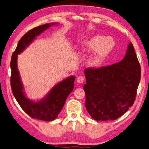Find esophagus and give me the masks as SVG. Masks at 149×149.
<instances>
[{
    "instance_id": "obj_1",
    "label": "esophagus",
    "mask_w": 149,
    "mask_h": 149,
    "mask_svg": "<svg viewBox=\"0 0 149 149\" xmlns=\"http://www.w3.org/2000/svg\"><path fill=\"white\" fill-rule=\"evenodd\" d=\"M84 78L82 76H79V77L77 78V82L78 83H80V84H81V83L84 82Z\"/></svg>"
}]
</instances>
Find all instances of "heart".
Returning a JSON list of instances; mask_svg holds the SVG:
<instances>
[{"label":"heart","mask_w":149,"mask_h":149,"mask_svg":"<svg viewBox=\"0 0 149 149\" xmlns=\"http://www.w3.org/2000/svg\"><path fill=\"white\" fill-rule=\"evenodd\" d=\"M114 46L115 42L112 37L102 36H95L79 42L80 47L93 49L86 60V64L90 67H98L104 63Z\"/></svg>","instance_id":"1"}]
</instances>
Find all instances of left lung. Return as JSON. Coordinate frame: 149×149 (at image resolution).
I'll return each mask as SVG.
<instances>
[{
	"mask_svg": "<svg viewBox=\"0 0 149 149\" xmlns=\"http://www.w3.org/2000/svg\"><path fill=\"white\" fill-rule=\"evenodd\" d=\"M86 108L96 120H116L133 105L141 77V68L134 47L127 46L119 63L84 70Z\"/></svg>",
	"mask_w": 149,
	"mask_h": 149,
	"instance_id": "8db88e82",
	"label": "left lung"
}]
</instances>
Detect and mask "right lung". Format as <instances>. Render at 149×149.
<instances>
[{
	"label": "right lung",
	"instance_id": "add662e5",
	"mask_svg": "<svg viewBox=\"0 0 149 149\" xmlns=\"http://www.w3.org/2000/svg\"><path fill=\"white\" fill-rule=\"evenodd\" d=\"M58 23H46L29 31L21 39L15 51L13 53L11 60V86L16 101L22 109L32 118L50 121L58 117L63 109L68 96L73 91L75 77L70 76L54 85L46 95L36 102L26 97L24 86L18 69V55L21 54L36 38L51 26Z\"/></svg>",
	"mask_w": 149,
	"mask_h": 149
}]
</instances>
